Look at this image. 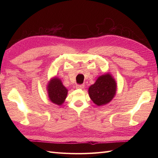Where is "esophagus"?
I'll use <instances>...</instances> for the list:
<instances>
[{
    "label": "esophagus",
    "mask_w": 158,
    "mask_h": 158,
    "mask_svg": "<svg viewBox=\"0 0 158 158\" xmlns=\"http://www.w3.org/2000/svg\"><path fill=\"white\" fill-rule=\"evenodd\" d=\"M84 85L83 84H77L76 85V88L77 89H83L84 88Z\"/></svg>",
    "instance_id": "1"
}]
</instances>
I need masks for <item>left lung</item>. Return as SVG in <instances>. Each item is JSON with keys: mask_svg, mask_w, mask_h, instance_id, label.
I'll list each match as a JSON object with an SVG mask.
<instances>
[{"mask_svg": "<svg viewBox=\"0 0 158 158\" xmlns=\"http://www.w3.org/2000/svg\"><path fill=\"white\" fill-rule=\"evenodd\" d=\"M116 88L115 79L109 74H106L99 77L94 84L89 87V95L96 105H105L113 98Z\"/></svg>", "mask_w": 158, "mask_h": 158, "instance_id": "obj_1", "label": "left lung"}]
</instances>
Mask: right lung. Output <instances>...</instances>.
I'll return each instance as SVG.
<instances>
[{
    "label": "right lung",
    "mask_w": 158,
    "mask_h": 158,
    "mask_svg": "<svg viewBox=\"0 0 158 158\" xmlns=\"http://www.w3.org/2000/svg\"><path fill=\"white\" fill-rule=\"evenodd\" d=\"M48 96L50 100L58 105H61L66 98L68 89L62 85L60 79L53 78L48 85Z\"/></svg>",
    "instance_id": "right-lung-1"
}]
</instances>
